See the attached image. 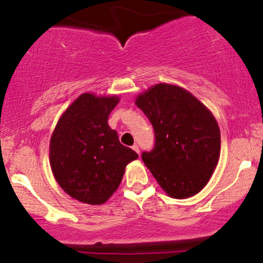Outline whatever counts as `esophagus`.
<instances>
[{
	"mask_svg": "<svg viewBox=\"0 0 263 263\" xmlns=\"http://www.w3.org/2000/svg\"><path fill=\"white\" fill-rule=\"evenodd\" d=\"M133 149H134L135 152L138 153L139 156H140V149H139V146H138V145H134V146H133Z\"/></svg>",
	"mask_w": 263,
	"mask_h": 263,
	"instance_id": "1",
	"label": "esophagus"
}]
</instances>
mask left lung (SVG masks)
<instances>
[{
	"label": "left lung",
	"instance_id": "left-lung-1",
	"mask_svg": "<svg viewBox=\"0 0 263 263\" xmlns=\"http://www.w3.org/2000/svg\"><path fill=\"white\" fill-rule=\"evenodd\" d=\"M153 125L154 147L142 160L167 195L202 190L220 154V130L210 110L179 86L158 84L135 100Z\"/></svg>",
	"mask_w": 263,
	"mask_h": 263
}]
</instances>
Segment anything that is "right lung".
Masks as SVG:
<instances>
[{"label": "right lung", "instance_id": "obj_1", "mask_svg": "<svg viewBox=\"0 0 263 263\" xmlns=\"http://www.w3.org/2000/svg\"><path fill=\"white\" fill-rule=\"evenodd\" d=\"M120 99L84 93L61 116L50 140V165L61 188L88 204L116 192L138 153L122 145L107 118Z\"/></svg>", "mask_w": 263, "mask_h": 263}]
</instances>
